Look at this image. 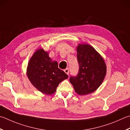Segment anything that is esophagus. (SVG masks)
Wrapping results in <instances>:
<instances>
[{
	"mask_svg": "<svg viewBox=\"0 0 130 130\" xmlns=\"http://www.w3.org/2000/svg\"><path fill=\"white\" fill-rule=\"evenodd\" d=\"M64 72H65L66 74H68V75L69 74V70L68 68L65 69L64 70Z\"/></svg>",
	"mask_w": 130,
	"mask_h": 130,
	"instance_id": "1",
	"label": "esophagus"
}]
</instances>
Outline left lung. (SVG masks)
Instances as JSON below:
<instances>
[{
  "label": "left lung",
  "mask_w": 130,
  "mask_h": 130,
  "mask_svg": "<svg viewBox=\"0 0 130 130\" xmlns=\"http://www.w3.org/2000/svg\"><path fill=\"white\" fill-rule=\"evenodd\" d=\"M79 71L69 80L79 95L94 92L103 82L106 72V65L99 53L88 44H79L77 47Z\"/></svg>",
  "instance_id": "left-lung-1"
}]
</instances>
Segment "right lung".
Masks as SVG:
<instances>
[{"label":"right lung","instance_id":"add662e5","mask_svg":"<svg viewBox=\"0 0 130 130\" xmlns=\"http://www.w3.org/2000/svg\"><path fill=\"white\" fill-rule=\"evenodd\" d=\"M27 75L34 87L43 93L51 95L56 92L59 83L68 75L58 67L56 61L52 62L48 53L38 50L28 63Z\"/></svg>","mask_w":130,"mask_h":130}]
</instances>
